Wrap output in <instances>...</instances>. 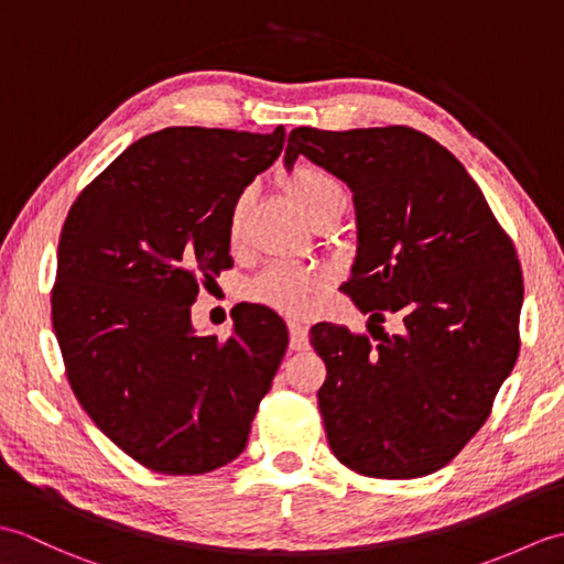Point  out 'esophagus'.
Here are the masks:
<instances>
[{
	"instance_id": "esophagus-1",
	"label": "esophagus",
	"mask_w": 564,
	"mask_h": 564,
	"mask_svg": "<svg viewBox=\"0 0 564 564\" xmlns=\"http://www.w3.org/2000/svg\"><path fill=\"white\" fill-rule=\"evenodd\" d=\"M289 332H291V349L293 351H303L307 349V329L301 325V322H289Z\"/></svg>"
}]
</instances>
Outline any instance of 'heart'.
Here are the masks:
<instances>
[{
  "mask_svg": "<svg viewBox=\"0 0 564 564\" xmlns=\"http://www.w3.org/2000/svg\"><path fill=\"white\" fill-rule=\"evenodd\" d=\"M279 182L285 194H289L297 206L305 210V215L313 223L325 218H334L349 206V191L341 184L337 174L313 162H301L279 174ZM249 206V196L237 194L227 208V242L237 247L242 242L245 232V215ZM254 301L269 305L285 315H303L313 305V295L317 293V275L297 267V263H269L249 289Z\"/></svg>",
  "mask_w": 564,
  "mask_h": 564,
  "instance_id": "obj_1",
  "label": "heart"
}]
</instances>
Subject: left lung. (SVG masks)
Masks as SVG:
<instances>
[{
    "mask_svg": "<svg viewBox=\"0 0 564 564\" xmlns=\"http://www.w3.org/2000/svg\"><path fill=\"white\" fill-rule=\"evenodd\" d=\"M297 154L354 191L358 254L344 293L368 334L319 322L317 404L332 453L378 480L448 465L487 422L519 358L523 275L511 237L453 154L406 126L295 128ZM401 332L379 325L387 313Z\"/></svg>",
    "mask_w": 564,
    "mask_h": 564,
    "instance_id": "1",
    "label": "left lung"
}]
</instances>
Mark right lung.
<instances>
[{
  "mask_svg": "<svg viewBox=\"0 0 564 564\" xmlns=\"http://www.w3.org/2000/svg\"><path fill=\"white\" fill-rule=\"evenodd\" d=\"M285 130L164 128L133 142L72 203L51 307L84 412L135 463L203 475L245 451L289 329L242 310L198 337L191 305L232 263L227 208L279 160Z\"/></svg>",
  "mask_w": 564,
  "mask_h": 564,
  "instance_id": "right-lung-1",
  "label": "right lung"
}]
</instances>
